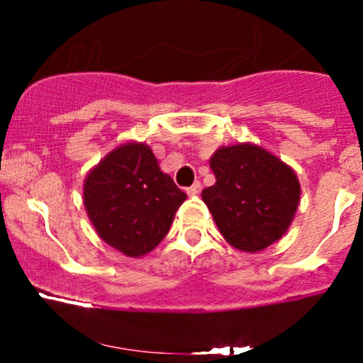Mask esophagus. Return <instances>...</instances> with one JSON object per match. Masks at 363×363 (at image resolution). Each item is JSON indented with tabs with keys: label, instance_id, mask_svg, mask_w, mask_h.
Returning <instances> with one entry per match:
<instances>
[{
	"label": "esophagus",
	"instance_id": "34e87169",
	"mask_svg": "<svg viewBox=\"0 0 363 363\" xmlns=\"http://www.w3.org/2000/svg\"><path fill=\"white\" fill-rule=\"evenodd\" d=\"M200 189H202V184H200V182L196 181L195 184H193V186H189V188L186 189V193H188L189 196H195V195H199V193H200Z\"/></svg>",
	"mask_w": 363,
	"mask_h": 363
}]
</instances>
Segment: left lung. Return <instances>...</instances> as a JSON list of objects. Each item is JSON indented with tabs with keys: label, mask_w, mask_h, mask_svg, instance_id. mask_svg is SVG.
<instances>
[{
	"label": "left lung",
	"mask_w": 363,
	"mask_h": 363,
	"mask_svg": "<svg viewBox=\"0 0 363 363\" xmlns=\"http://www.w3.org/2000/svg\"><path fill=\"white\" fill-rule=\"evenodd\" d=\"M208 163L216 184L202 199L226 242L256 252L286 233L300 200L298 179L286 163L255 144L219 147Z\"/></svg>",
	"instance_id": "8db88e82"
}]
</instances>
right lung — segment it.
I'll use <instances>...</instances> for the list:
<instances>
[{
	"instance_id": "obj_1",
	"label": "right lung",
	"mask_w": 363,
	"mask_h": 363,
	"mask_svg": "<svg viewBox=\"0 0 363 363\" xmlns=\"http://www.w3.org/2000/svg\"><path fill=\"white\" fill-rule=\"evenodd\" d=\"M184 200L151 147L138 142L113 149L84 181V207L96 233L131 258L158 246Z\"/></svg>"
}]
</instances>
